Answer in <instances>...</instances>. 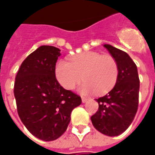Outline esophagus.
<instances>
[{
    "label": "esophagus",
    "mask_w": 155,
    "mask_h": 155,
    "mask_svg": "<svg viewBox=\"0 0 155 155\" xmlns=\"http://www.w3.org/2000/svg\"><path fill=\"white\" fill-rule=\"evenodd\" d=\"M81 99H82V102H83V103H85V102L88 100V98H85V97H81Z\"/></svg>",
    "instance_id": "obj_1"
}]
</instances>
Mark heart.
Masks as SVG:
<instances>
[{"label":"heart","instance_id":"heart-1","mask_svg":"<svg viewBox=\"0 0 155 155\" xmlns=\"http://www.w3.org/2000/svg\"><path fill=\"white\" fill-rule=\"evenodd\" d=\"M118 66L115 58L96 51H86L74 56L70 62L60 60L55 74L61 85L72 90L84 80L80 91L84 94H104L113 89L118 78Z\"/></svg>","mask_w":155,"mask_h":155}]
</instances>
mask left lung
I'll return each instance as SVG.
<instances>
[{
    "instance_id": "1",
    "label": "left lung",
    "mask_w": 155,
    "mask_h": 155,
    "mask_svg": "<svg viewBox=\"0 0 155 155\" xmlns=\"http://www.w3.org/2000/svg\"><path fill=\"white\" fill-rule=\"evenodd\" d=\"M118 66V78L107 94L97 99L98 110L91 117L96 130L108 136H118L129 127L138 109L139 80L137 67L127 52L104 44Z\"/></svg>"
}]
</instances>
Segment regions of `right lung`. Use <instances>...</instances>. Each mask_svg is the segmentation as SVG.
<instances>
[{
	"mask_svg": "<svg viewBox=\"0 0 155 155\" xmlns=\"http://www.w3.org/2000/svg\"><path fill=\"white\" fill-rule=\"evenodd\" d=\"M60 51L47 45L33 51L21 64L14 86L19 118L32 135L44 141L57 140L66 131L72 110L82 102L56 78Z\"/></svg>",
	"mask_w": 155,
	"mask_h": 155,
	"instance_id": "1",
	"label": "right lung"
}]
</instances>
